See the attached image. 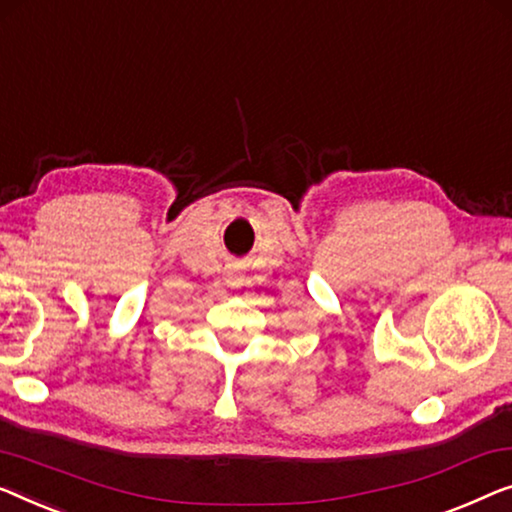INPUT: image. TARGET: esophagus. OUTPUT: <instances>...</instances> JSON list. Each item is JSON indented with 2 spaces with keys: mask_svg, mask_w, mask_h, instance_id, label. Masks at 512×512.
Masks as SVG:
<instances>
[{
  "mask_svg": "<svg viewBox=\"0 0 512 512\" xmlns=\"http://www.w3.org/2000/svg\"><path fill=\"white\" fill-rule=\"evenodd\" d=\"M226 281H228V284H231V286H235V281H238V277H235V274L231 272V274H228Z\"/></svg>",
  "mask_w": 512,
  "mask_h": 512,
  "instance_id": "obj_1",
  "label": "esophagus"
}]
</instances>
